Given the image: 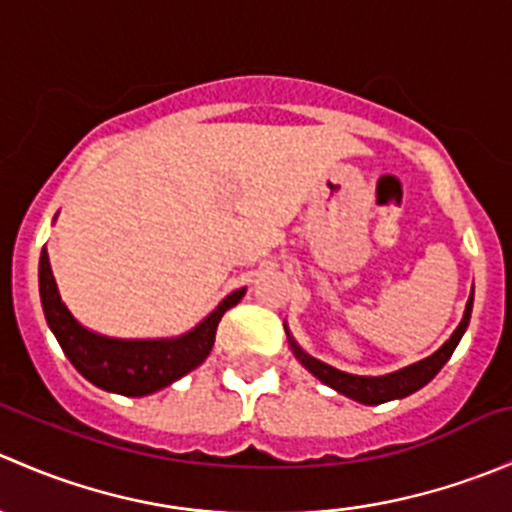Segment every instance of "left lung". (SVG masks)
Listing matches in <instances>:
<instances>
[{
    "label": "left lung",
    "instance_id": "left-lung-1",
    "mask_svg": "<svg viewBox=\"0 0 512 512\" xmlns=\"http://www.w3.org/2000/svg\"><path fill=\"white\" fill-rule=\"evenodd\" d=\"M471 309H473V294H471V299H468L466 314H463L458 329L453 332V337L448 339L441 349H438L436 354H431L428 359L418 361V364H411V366H406V369L394 371V374H386V376L344 374V371L332 369L329 364H322V361H317V359H312L309 354H304L302 349L292 342V339H289V344H292L294 356H297V359L302 361V364L307 366V369L312 371L319 381H324L327 386L337 389L339 394L349 396V399H354V401H361V404H384V401L404 399V396L414 394V391L421 389V386H426L428 381H431L433 376L441 371V366L451 359L453 349L458 347V342H461L468 322H471Z\"/></svg>",
    "mask_w": 512,
    "mask_h": 512
}]
</instances>
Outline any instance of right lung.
Here are the masks:
<instances>
[{"label":"right lung","instance_id":"add662e5","mask_svg":"<svg viewBox=\"0 0 512 512\" xmlns=\"http://www.w3.org/2000/svg\"><path fill=\"white\" fill-rule=\"evenodd\" d=\"M39 294L46 324L81 376H86L98 389L113 391V394L146 396L173 384L175 379L203 364L215 344L220 319L227 309L240 302L245 289H237L223 299V304L193 332L178 339H153V342L98 337L81 327L61 302L46 250L41 252L39 260Z\"/></svg>","mask_w":512,"mask_h":512}]
</instances>
